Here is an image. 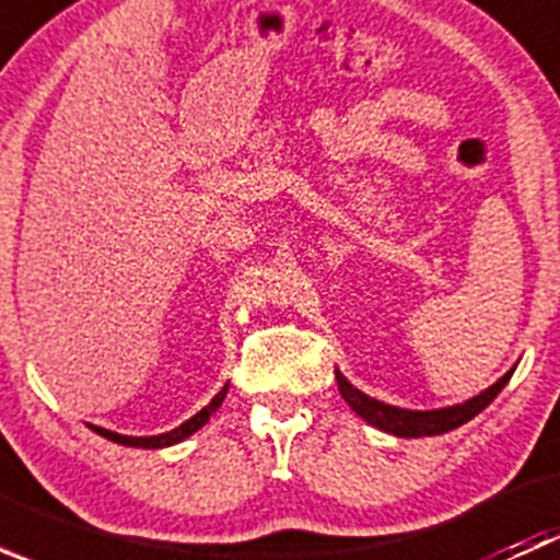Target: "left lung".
<instances>
[{
	"label": "left lung",
	"instance_id": "1",
	"mask_svg": "<svg viewBox=\"0 0 560 560\" xmlns=\"http://www.w3.org/2000/svg\"><path fill=\"white\" fill-rule=\"evenodd\" d=\"M515 371V369H512ZM512 371H506L493 387H488L485 393L474 395L471 400L457 406H447V409H433V411H409V409H398V406L382 404V400L369 398L365 393H360L358 387L349 385L343 380L341 371H336V382H338V393L341 398L352 406L354 415L363 417L369 425L380 428V431L393 433V436L400 439H417V436H439V433H447L453 428H460L463 422H468L471 417H477L485 406H490V400L504 389L506 382H510Z\"/></svg>",
	"mask_w": 560,
	"mask_h": 560
}]
</instances>
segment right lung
Segmentation results:
<instances>
[{
  "label": "right lung",
  "mask_w": 560,
  "mask_h": 560,
  "mask_svg": "<svg viewBox=\"0 0 560 560\" xmlns=\"http://www.w3.org/2000/svg\"><path fill=\"white\" fill-rule=\"evenodd\" d=\"M224 395H228V387H224L222 393H219V395H213V400H211V404H208L206 409H200V411H197V415L191 417V420L180 422V425H178V428H173L171 433H160V436H121V433L105 431V428H94V425H92V428H94V431L100 433V436L110 439V442H116V444H127V447H143V450H160V447H171V444H178V442H184L186 436H191V433H195V431H200V428L206 425V422H208V417H211L213 411H217L219 406H222Z\"/></svg>",
  "instance_id": "right-lung-1"
}]
</instances>
